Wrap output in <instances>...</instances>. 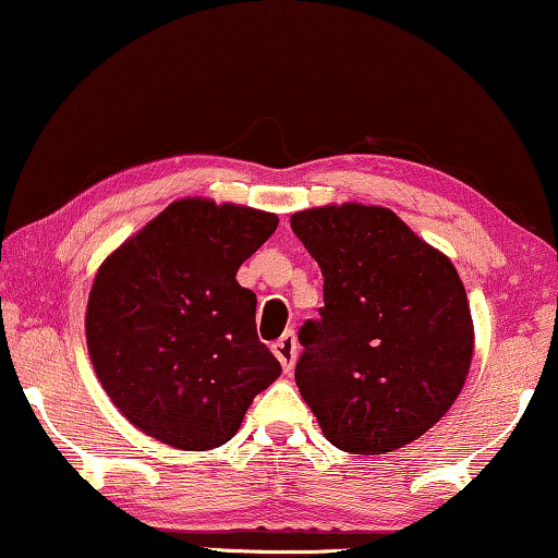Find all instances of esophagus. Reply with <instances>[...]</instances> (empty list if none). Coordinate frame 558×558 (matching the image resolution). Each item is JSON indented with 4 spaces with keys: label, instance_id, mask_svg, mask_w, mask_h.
Listing matches in <instances>:
<instances>
[{
    "label": "esophagus",
    "instance_id": "34e87169",
    "mask_svg": "<svg viewBox=\"0 0 558 558\" xmlns=\"http://www.w3.org/2000/svg\"><path fill=\"white\" fill-rule=\"evenodd\" d=\"M272 353H276V359L280 361L282 371L290 373L295 365L298 359V338H295V330H286L282 336L272 343Z\"/></svg>",
    "mask_w": 558,
    "mask_h": 558
}]
</instances>
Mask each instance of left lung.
I'll return each instance as SVG.
<instances>
[{
    "instance_id": "obj_1",
    "label": "left lung",
    "mask_w": 558,
    "mask_h": 558,
    "mask_svg": "<svg viewBox=\"0 0 558 558\" xmlns=\"http://www.w3.org/2000/svg\"><path fill=\"white\" fill-rule=\"evenodd\" d=\"M290 228L323 272L326 305L298 332L295 365L323 436L361 456L421 438L459 398L473 359L453 263L388 207H311Z\"/></svg>"
}]
</instances>
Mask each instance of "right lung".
Here are the masks:
<instances>
[{"label":"right lung","instance_id":"1","mask_svg":"<svg viewBox=\"0 0 558 558\" xmlns=\"http://www.w3.org/2000/svg\"><path fill=\"white\" fill-rule=\"evenodd\" d=\"M278 215L185 197L99 265L85 330L99 384L132 426L182 451L238 434L280 376L255 330V293L235 272Z\"/></svg>","mask_w":558,"mask_h":558}]
</instances>
